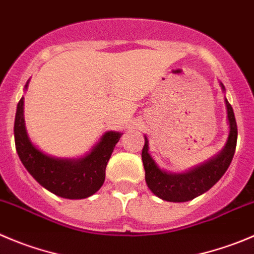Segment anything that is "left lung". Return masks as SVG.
<instances>
[{
	"instance_id": "obj_1",
	"label": "left lung",
	"mask_w": 254,
	"mask_h": 254,
	"mask_svg": "<svg viewBox=\"0 0 254 254\" xmlns=\"http://www.w3.org/2000/svg\"><path fill=\"white\" fill-rule=\"evenodd\" d=\"M222 89L224 86L221 83ZM227 107V117L229 123V134L224 148L216 157L206 163L192 168L186 173H170L162 171L148 153V139L144 136V146L142 149V162L144 166V177L149 190L163 201L187 202L201 195L213 187L231 165L237 144V123L234 118L233 108L224 98Z\"/></svg>"
}]
</instances>
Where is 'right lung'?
Segmentation results:
<instances>
[{
    "instance_id": "1",
    "label": "right lung",
    "mask_w": 254,
    "mask_h": 254,
    "mask_svg": "<svg viewBox=\"0 0 254 254\" xmlns=\"http://www.w3.org/2000/svg\"><path fill=\"white\" fill-rule=\"evenodd\" d=\"M28 82L25 89L27 88ZM14 143L22 165L42 187L68 199L95 194L105 182L106 166L122 133L106 132L92 151L82 158L67 159L47 156L28 138L23 118V97L17 105Z\"/></svg>"
}]
</instances>
